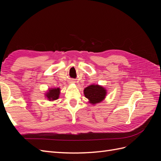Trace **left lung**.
<instances>
[{
    "mask_svg": "<svg viewBox=\"0 0 161 161\" xmlns=\"http://www.w3.org/2000/svg\"><path fill=\"white\" fill-rule=\"evenodd\" d=\"M86 98L89 99L90 103L94 105L101 103L104 100L107 94L105 88L98 85H91L84 89Z\"/></svg>",
    "mask_w": 161,
    "mask_h": 161,
    "instance_id": "obj_1",
    "label": "left lung"
}]
</instances>
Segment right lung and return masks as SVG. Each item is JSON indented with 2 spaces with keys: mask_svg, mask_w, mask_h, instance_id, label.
Masks as SVG:
<instances>
[{
  "mask_svg": "<svg viewBox=\"0 0 161 161\" xmlns=\"http://www.w3.org/2000/svg\"><path fill=\"white\" fill-rule=\"evenodd\" d=\"M60 93V88H53L48 90L46 97L49 101H55L59 98V95Z\"/></svg>",
  "mask_w": 161,
  "mask_h": 161,
  "instance_id": "obj_1",
  "label": "right lung"
}]
</instances>
